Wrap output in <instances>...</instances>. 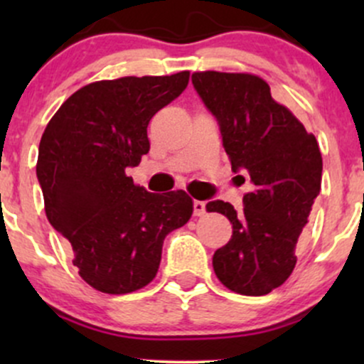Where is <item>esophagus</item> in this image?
<instances>
[{
	"label": "esophagus",
	"instance_id": "obj_1",
	"mask_svg": "<svg viewBox=\"0 0 364 364\" xmlns=\"http://www.w3.org/2000/svg\"><path fill=\"white\" fill-rule=\"evenodd\" d=\"M205 210H207L205 202H202V200H195V202H193V214L200 217V215L205 214Z\"/></svg>",
	"mask_w": 364,
	"mask_h": 364
}]
</instances>
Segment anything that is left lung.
<instances>
[{
    "mask_svg": "<svg viewBox=\"0 0 364 364\" xmlns=\"http://www.w3.org/2000/svg\"><path fill=\"white\" fill-rule=\"evenodd\" d=\"M191 82L219 123L232 171L253 186L241 210L207 203L232 224L229 243L212 258L214 272L237 294H269L294 270L298 237L320 193L318 144L257 75L196 72Z\"/></svg>",
    "mask_w": 364,
    "mask_h": 364,
    "instance_id": "left-lung-1",
    "label": "left lung"
}]
</instances>
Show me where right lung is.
Instances as JSON below:
<instances>
[{
	"label": "right lung",
	"instance_id": "add662e5",
	"mask_svg": "<svg viewBox=\"0 0 364 364\" xmlns=\"http://www.w3.org/2000/svg\"><path fill=\"white\" fill-rule=\"evenodd\" d=\"M188 80L190 72L89 83L44 129L36 171L46 215L68 240L73 265L94 289L127 294L147 286L164 237L193 214L183 190L150 193L124 173L149 152V121Z\"/></svg>",
	"mask_w": 364,
	"mask_h": 364
}]
</instances>
